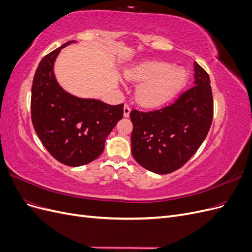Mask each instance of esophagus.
I'll return each mask as SVG.
<instances>
[{
	"label": "esophagus",
	"instance_id": "1",
	"mask_svg": "<svg viewBox=\"0 0 252 252\" xmlns=\"http://www.w3.org/2000/svg\"><path fill=\"white\" fill-rule=\"evenodd\" d=\"M129 113H130V106H129L127 103L124 105V117L128 118Z\"/></svg>",
	"mask_w": 252,
	"mask_h": 252
}]
</instances>
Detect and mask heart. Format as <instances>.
I'll use <instances>...</instances> for the list:
<instances>
[{"mask_svg":"<svg viewBox=\"0 0 252 252\" xmlns=\"http://www.w3.org/2000/svg\"><path fill=\"white\" fill-rule=\"evenodd\" d=\"M129 81L143 82L136 89V100L145 107H161L177 95L186 83L181 68L158 61H146L127 70Z\"/></svg>","mask_w":252,"mask_h":252,"instance_id":"obj_1","label":"heart"}]
</instances>
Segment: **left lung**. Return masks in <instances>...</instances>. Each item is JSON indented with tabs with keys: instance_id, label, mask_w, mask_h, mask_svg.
<instances>
[{
	"instance_id": "obj_1",
	"label": "left lung",
	"mask_w": 252,
	"mask_h": 252,
	"mask_svg": "<svg viewBox=\"0 0 252 252\" xmlns=\"http://www.w3.org/2000/svg\"><path fill=\"white\" fill-rule=\"evenodd\" d=\"M208 73L194 62V85L161 109L130 111L132 156L145 169L158 174L178 170L207 136L213 118Z\"/></svg>"
}]
</instances>
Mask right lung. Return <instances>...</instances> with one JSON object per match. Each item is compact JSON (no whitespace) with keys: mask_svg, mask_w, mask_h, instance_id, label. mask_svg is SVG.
<instances>
[{"mask_svg":"<svg viewBox=\"0 0 252 252\" xmlns=\"http://www.w3.org/2000/svg\"><path fill=\"white\" fill-rule=\"evenodd\" d=\"M69 41L45 56L36 68L32 87V120L44 147L67 166L93 162L105 140L123 118L124 105H108L94 98L77 97L59 85L53 64Z\"/></svg>","mask_w":252,"mask_h":252,"instance_id":"obj_1","label":"right lung"}]
</instances>
